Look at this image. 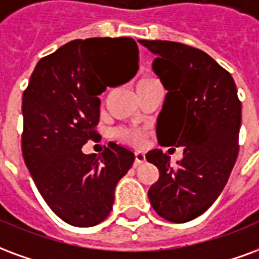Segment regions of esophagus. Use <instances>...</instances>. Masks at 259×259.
Listing matches in <instances>:
<instances>
[{"label":"esophagus","mask_w":259,"mask_h":259,"mask_svg":"<svg viewBox=\"0 0 259 259\" xmlns=\"http://www.w3.org/2000/svg\"><path fill=\"white\" fill-rule=\"evenodd\" d=\"M145 161H146L145 153L135 152V161H134V167H139V165L145 163Z\"/></svg>","instance_id":"34e87169"}]
</instances>
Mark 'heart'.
I'll return each mask as SVG.
<instances>
[{"label":"heart","instance_id":"obj_1","mask_svg":"<svg viewBox=\"0 0 259 259\" xmlns=\"http://www.w3.org/2000/svg\"><path fill=\"white\" fill-rule=\"evenodd\" d=\"M160 84L156 78H153L150 75H143L142 78H139L137 82V92L142 94L146 91H150L153 88H158ZM116 138H118L120 141L134 146H141L145 139H146V131L145 130H139V128H117L114 131Z\"/></svg>","mask_w":259,"mask_h":259}]
</instances>
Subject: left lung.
Returning a JSON list of instances; mask_svg holds the SVG:
<instances>
[{
    "instance_id": "8db88e82",
    "label": "left lung",
    "mask_w": 259,
    "mask_h": 259,
    "mask_svg": "<svg viewBox=\"0 0 259 259\" xmlns=\"http://www.w3.org/2000/svg\"><path fill=\"white\" fill-rule=\"evenodd\" d=\"M158 58L153 70L168 94L157 120L161 146H182L177 165L160 149L146 154L158 168L148 192L161 218L184 224L214 203L225 188L239 154L241 102L228 70L189 45L139 39Z\"/></svg>"
}]
</instances>
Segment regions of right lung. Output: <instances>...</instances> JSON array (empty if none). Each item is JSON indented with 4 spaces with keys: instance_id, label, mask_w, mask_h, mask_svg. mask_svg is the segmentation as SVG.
<instances>
[{
    "instance_id": "right-lung-1",
    "label": "right lung",
    "mask_w": 259,
    "mask_h": 259,
    "mask_svg": "<svg viewBox=\"0 0 259 259\" xmlns=\"http://www.w3.org/2000/svg\"><path fill=\"white\" fill-rule=\"evenodd\" d=\"M138 60V45L130 37L74 39L39 59L24 90V163L45 203L69 225L88 228L106 220L117 182L135 160L114 142L101 154H84L81 148L99 138L98 95L107 85L102 67L134 65V73L114 78L111 87H117L135 75Z\"/></svg>"
}]
</instances>
